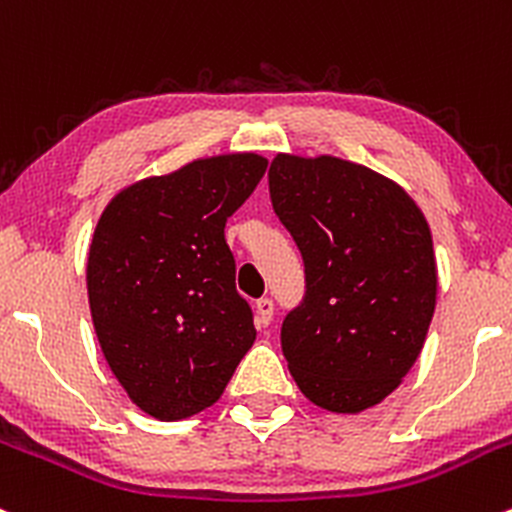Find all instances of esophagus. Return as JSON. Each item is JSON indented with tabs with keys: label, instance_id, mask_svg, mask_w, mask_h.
<instances>
[{
	"label": "esophagus",
	"instance_id": "obj_1",
	"mask_svg": "<svg viewBox=\"0 0 512 512\" xmlns=\"http://www.w3.org/2000/svg\"><path fill=\"white\" fill-rule=\"evenodd\" d=\"M272 316H274L272 299H267V297L265 299H257L255 301V321H257V326H260V328L270 326Z\"/></svg>",
	"mask_w": 512,
	"mask_h": 512
}]
</instances>
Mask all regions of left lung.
Returning <instances> with one entry per match:
<instances>
[{
    "instance_id": "8db88e82",
    "label": "left lung",
    "mask_w": 512,
    "mask_h": 512,
    "mask_svg": "<svg viewBox=\"0 0 512 512\" xmlns=\"http://www.w3.org/2000/svg\"><path fill=\"white\" fill-rule=\"evenodd\" d=\"M272 208L304 257L282 353L314 405L355 414L402 383L437 304L432 233L395 181L336 157L277 154Z\"/></svg>"
}]
</instances>
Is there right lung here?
Instances as JSON below:
<instances>
[{"mask_svg": "<svg viewBox=\"0 0 512 512\" xmlns=\"http://www.w3.org/2000/svg\"><path fill=\"white\" fill-rule=\"evenodd\" d=\"M260 154L196 159L122 188L88 252V301L107 365L161 422L218 402L255 343L225 220L265 176Z\"/></svg>", "mask_w": 512, "mask_h": 512, "instance_id": "add662e5", "label": "right lung"}]
</instances>
